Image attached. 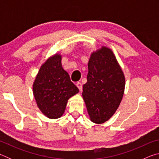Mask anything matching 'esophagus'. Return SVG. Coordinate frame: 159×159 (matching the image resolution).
Segmentation results:
<instances>
[{"label": "esophagus", "mask_w": 159, "mask_h": 159, "mask_svg": "<svg viewBox=\"0 0 159 159\" xmlns=\"http://www.w3.org/2000/svg\"><path fill=\"white\" fill-rule=\"evenodd\" d=\"M76 85L77 86V88H79V90L80 91L82 90V84H81V83H80V82H77L76 83Z\"/></svg>", "instance_id": "esophagus-1"}]
</instances>
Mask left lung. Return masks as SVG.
<instances>
[{
  "label": "left lung",
  "instance_id": "1",
  "mask_svg": "<svg viewBox=\"0 0 159 159\" xmlns=\"http://www.w3.org/2000/svg\"><path fill=\"white\" fill-rule=\"evenodd\" d=\"M83 98L90 120L102 124L116 111L124 94L125 78L113 50L102 46L91 52Z\"/></svg>",
  "mask_w": 159,
  "mask_h": 159
}]
</instances>
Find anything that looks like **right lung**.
<instances>
[{
  "label": "right lung",
  "instance_id": "add662e5",
  "mask_svg": "<svg viewBox=\"0 0 159 159\" xmlns=\"http://www.w3.org/2000/svg\"><path fill=\"white\" fill-rule=\"evenodd\" d=\"M79 89L71 81L61 65V55L55 53L42 64L33 83V94L37 107L50 119L60 118L69 98Z\"/></svg>",
  "mask_w": 159,
  "mask_h": 159
}]
</instances>
